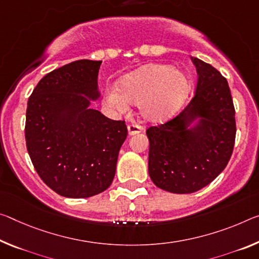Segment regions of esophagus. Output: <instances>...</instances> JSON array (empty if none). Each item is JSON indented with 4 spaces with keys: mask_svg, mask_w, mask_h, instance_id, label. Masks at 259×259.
<instances>
[{
    "mask_svg": "<svg viewBox=\"0 0 259 259\" xmlns=\"http://www.w3.org/2000/svg\"><path fill=\"white\" fill-rule=\"evenodd\" d=\"M143 131V126L138 125V124H130L128 125V134L129 136H133V135H136L139 134Z\"/></svg>",
    "mask_w": 259,
    "mask_h": 259,
    "instance_id": "34e87169",
    "label": "esophagus"
}]
</instances>
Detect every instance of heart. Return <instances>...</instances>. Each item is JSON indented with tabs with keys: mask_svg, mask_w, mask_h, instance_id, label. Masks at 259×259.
<instances>
[{
	"mask_svg": "<svg viewBox=\"0 0 259 259\" xmlns=\"http://www.w3.org/2000/svg\"><path fill=\"white\" fill-rule=\"evenodd\" d=\"M190 84L183 72L169 64H146L124 76L118 92L108 93V102L124 110L126 102L139 105L144 120L152 123L167 121L186 101Z\"/></svg>",
	"mask_w": 259,
	"mask_h": 259,
	"instance_id": "obj_1",
	"label": "heart"
}]
</instances>
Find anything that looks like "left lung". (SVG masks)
Returning <instances> with one entry per match:
<instances>
[{
  "mask_svg": "<svg viewBox=\"0 0 259 259\" xmlns=\"http://www.w3.org/2000/svg\"><path fill=\"white\" fill-rule=\"evenodd\" d=\"M191 61L198 75L195 97L173 120L146 130L150 178L173 194H191L210 184L227 166L235 143L227 80L211 64Z\"/></svg>",
  "mask_w": 259,
  "mask_h": 259,
  "instance_id": "8db88e82",
  "label": "left lung"
}]
</instances>
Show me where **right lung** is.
Instances as JSON below:
<instances>
[{"instance_id": "obj_1", "label": "right lung", "mask_w": 259, "mask_h": 259, "mask_svg": "<svg viewBox=\"0 0 259 259\" xmlns=\"http://www.w3.org/2000/svg\"><path fill=\"white\" fill-rule=\"evenodd\" d=\"M101 61L79 60L47 73L27 101L25 139L36 173L68 198H88L113 182L128 130L91 108L100 98Z\"/></svg>"}]
</instances>
